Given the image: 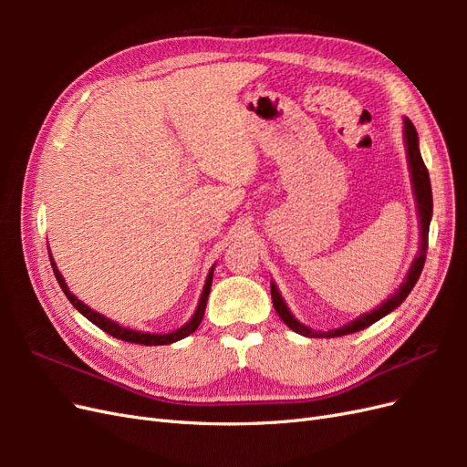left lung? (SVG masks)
<instances>
[{
    "label": "left lung",
    "instance_id": "8db88e82",
    "mask_svg": "<svg viewBox=\"0 0 467 467\" xmlns=\"http://www.w3.org/2000/svg\"><path fill=\"white\" fill-rule=\"evenodd\" d=\"M403 142H405V151H407V163H409V175H411V185H413V194H415V204H417V214H419V251L417 255L409 266V271L403 278V282L400 285V288L395 290L393 294L388 296V300L381 302L379 306H376V309L372 312H366L362 316H358L357 319L348 321L343 327H337L331 331H316L307 325L300 323L292 316V312L288 309L285 298L278 292V286L275 282H271V296H273V306L276 309V314L280 316V319L285 321L292 331H296L298 335L304 337H343V335H350L362 331L366 327H370L372 323H376L378 319H381L384 316L391 314L395 307H400L403 304V300L409 296V292L413 290V286L417 285V280L420 276L422 265H425L427 259V247H429V228H431V218H432V189H431V179H429V171L425 167V161L420 158V150H419V136L413 122L409 119H403Z\"/></svg>",
    "mask_w": 467,
    "mask_h": 467
}]
</instances>
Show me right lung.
Instances as JSON below:
<instances>
[{"label":"right lung","instance_id":"obj_1","mask_svg":"<svg viewBox=\"0 0 467 467\" xmlns=\"http://www.w3.org/2000/svg\"><path fill=\"white\" fill-rule=\"evenodd\" d=\"M48 257H50V265H52V271L56 275V280H58L60 288L64 290V294L67 296V300L72 302V306L78 309V312L81 316H86L91 323H95L99 329H103L105 333H109L110 337L115 338H122V341H129V343H136V345H146V347H158V345H171L175 341H181V338L189 337L191 333L196 331V327H199L201 321H202V316H204V309H206V302H208V294H210V286H212V276H214V266L212 265V268L208 271V276H206V282L202 286V294H201V300H199V306H196L192 317L185 323L181 325L179 329L175 331H169V333H148V331H136V329H130V327H122L120 323H117L115 319H110L103 314L95 312L93 307H89L88 304H83L81 300H78V296L69 292L66 280L62 276V273L58 271V266H56L54 259H52V253L48 249Z\"/></svg>","mask_w":467,"mask_h":467}]
</instances>
